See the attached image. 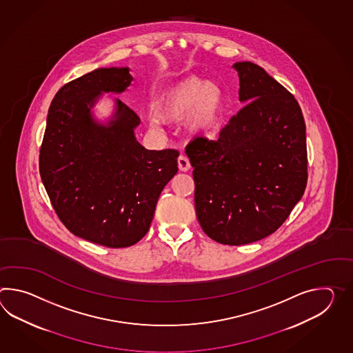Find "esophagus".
Segmentation results:
<instances>
[{
	"label": "esophagus",
	"mask_w": 353,
	"mask_h": 353,
	"mask_svg": "<svg viewBox=\"0 0 353 353\" xmlns=\"http://www.w3.org/2000/svg\"><path fill=\"white\" fill-rule=\"evenodd\" d=\"M177 163H179V168H180V171H182V172H186V171H188V170L191 168L190 161H188V158L185 157V156H180L179 159H177Z\"/></svg>",
	"instance_id": "esophagus-1"
}]
</instances>
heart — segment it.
<instances>
[{"instance_id":"heart-1","label":"heart","mask_w":353,"mask_h":353,"mask_svg":"<svg viewBox=\"0 0 353 353\" xmlns=\"http://www.w3.org/2000/svg\"><path fill=\"white\" fill-rule=\"evenodd\" d=\"M224 110V94L218 85L191 74L165 88L156 103L157 115L149 117V126L161 130L162 120L186 117L191 133L205 134L218 125Z\"/></svg>"}]
</instances>
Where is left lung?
Wrapping results in <instances>:
<instances>
[{"instance_id":"1","label":"left lung","mask_w":353,"mask_h":353,"mask_svg":"<svg viewBox=\"0 0 353 353\" xmlns=\"http://www.w3.org/2000/svg\"><path fill=\"white\" fill-rule=\"evenodd\" d=\"M239 100L247 102L216 141L186 147L194 167L196 216L218 243H253L274 233L304 195L305 121L294 94L262 67L238 62Z\"/></svg>"}]
</instances>
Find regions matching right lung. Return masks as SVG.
Segmentation results:
<instances>
[{
    "mask_svg": "<svg viewBox=\"0 0 353 353\" xmlns=\"http://www.w3.org/2000/svg\"><path fill=\"white\" fill-rule=\"evenodd\" d=\"M129 68H99L65 83L48 111L40 177L55 214L72 234L109 248L139 242L158 197L179 171V150H148L134 137L139 117L117 100L109 125L91 118L101 92H123Z\"/></svg>",
    "mask_w": 353,
    "mask_h": 353,
    "instance_id": "obj_1",
    "label": "right lung"
}]
</instances>
